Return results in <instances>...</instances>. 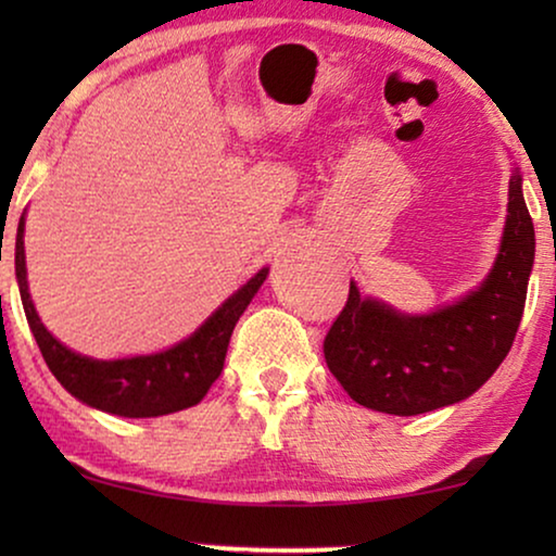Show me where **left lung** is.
Here are the masks:
<instances>
[{"label": "left lung", "instance_id": "8db88e82", "mask_svg": "<svg viewBox=\"0 0 556 556\" xmlns=\"http://www.w3.org/2000/svg\"><path fill=\"white\" fill-rule=\"evenodd\" d=\"M531 265L534 223L514 174L501 253L483 286L430 316H402L359 299L352 283L324 339L331 375L354 402L387 415H420L466 400L514 344Z\"/></svg>", "mask_w": 556, "mask_h": 556}]
</instances>
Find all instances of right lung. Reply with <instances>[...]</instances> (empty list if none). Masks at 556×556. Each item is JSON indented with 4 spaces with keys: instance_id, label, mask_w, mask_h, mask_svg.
Returning <instances> with one entry per match:
<instances>
[{
    "instance_id": "obj_1",
    "label": "right lung",
    "mask_w": 556,
    "mask_h": 556,
    "mask_svg": "<svg viewBox=\"0 0 556 556\" xmlns=\"http://www.w3.org/2000/svg\"><path fill=\"white\" fill-rule=\"evenodd\" d=\"M22 232H25V219H20L17 227L14 270H17L27 324L35 333L45 364L73 397L121 417H159L197 405L210 392V387L215 384V379L223 375L225 354L227 346H230L235 324H238L242 311L248 308V303L253 301L257 288L268 276V268H263L255 278H250L232 299H227L210 316V321L200 331H194L192 337L169 349V352L118 362H96L65 349L42 326L27 291Z\"/></svg>"
}]
</instances>
